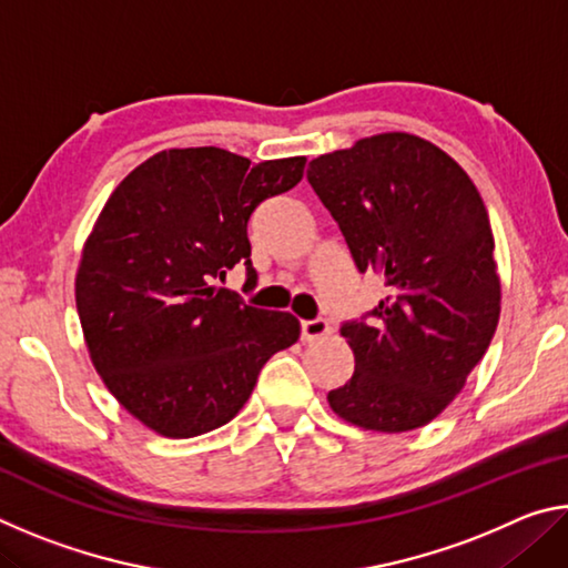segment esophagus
I'll list each match as a JSON object with an SVG mask.
<instances>
[{
    "mask_svg": "<svg viewBox=\"0 0 568 568\" xmlns=\"http://www.w3.org/2000/svg\"><path fill=\"white\" fill-rule=\"evenodd\" d=\"M331 333V325H328V321L325 318H315V321H303L301 323V335H303V341H318V338H323V335H328Z\"/></svg>",
    "mask_w": 568,
    "mask_h": 568,
    "instance_id": "34e87169",
    "label": "esophagus"
}]
</instances>
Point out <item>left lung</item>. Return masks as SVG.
<instances>
[{
    "label": "left lung",
    "mask_w": 568,
    "mask_h": 568,
    "mask_svg": "<svg viewBox=\"0 0 568 568\" xmlns=\"http://www.w3.org/2000/svg\"><path fill=\"white\" fill-rule=\"evenodd\" d=\"M307 182L358 271L388 285L368 321L343 323L355 371L331 408L381 434L426 426L466 386L501 313L484 200L454 158L408 132L315 158Z\"/></svg>",
    "instance_id": "8db88e82"
}]
</instances>
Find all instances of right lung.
Wrapping results in <instances>:
<instances>
[{"label":"right lung","instance_id":"1","mask_svg":"<svg viewBox=\"0 0 568 568\" xmlns=\"http://www.w3.org/2000/svg\"><path fill=\"white\" fill-rule=\"evenodd\" d=\"M305 158L162 150L124 178L82 247L77 313L94 371L150 430L192 438L237 416L257 373L301 338L291 313L217 287L250 263L247 220L303 180Z\"/></svg>","mask_w":568,"mask_h":568}]
</instances>
